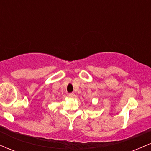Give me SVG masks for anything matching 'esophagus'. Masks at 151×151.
Segmentation results:
<instances>
[{
    "label": "esophagus",
    "mask_w": 151,
    "mask_h": 151,
    "mask_svg": "<svg viewBox=\"0 0 151 151\" xmlns=\"http://www.w3.org/2000/svg\"><path fill=\"white\" fill-rule=\"evenodd\" d=\"M69 96H70V98H74V96H75V94L73 93H69Z\"/></svg>",
    "instance_id": "34e87169"
}]
</instances>
